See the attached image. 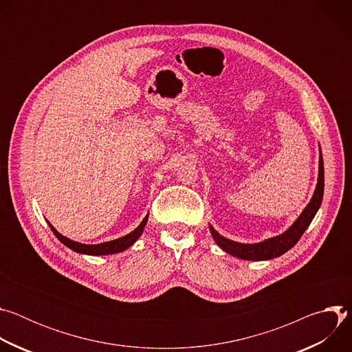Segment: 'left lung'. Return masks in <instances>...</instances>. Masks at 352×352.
Returning a JSON list of instances; mask_svg holds the SVG:
<instances>
[{
	"mask_svg": "<svg viewBox=\"0 0 352 352\" xmlns=\"http://www.w3.org/2000/svg\"><path fill=\"white\" fill-rule=\"evenodd\" d=\"M323 189H324V168H323V157L320 153L319 175H318V185H316L315 193L308 206L304 209V212L300 213V216L284 234L266 239L259 243H239V242H234L224 238L210 226L212 235L217 242V245L223 250H226L227 254L243 261H267V259L281 256L299 241V238L302 236L305 230L309 227L311 221L314 220L316 212L320 208L322 199H323Z\"/></svg>",
	"mask_w": 352,
	"mask_h": 352,
	"instance_id": "left-lung-1",
	"label": "left lung"
}]
</instances>
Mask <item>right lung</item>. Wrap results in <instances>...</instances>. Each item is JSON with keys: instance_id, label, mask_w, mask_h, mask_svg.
<instances>
[{"instance_id": "1", "label": "right lung", "mask_w": 352, "mask_h": 352, "mask_svg": "<svg viewBox=\"0 0 352 352\" xmlns=\"http://www.w3.org/2000/svg\"><path fill=\"white\" fill-rule=\"evenodd\" d=\"M147 217L148 214L143 219V221L132 231L129 232L128 235L125 236H121L118 239H114V241H109V242H103V243H97V245H86V243H79V242H75L64 235H61L52 224L48 223L50 228H52V231L54 232V235L65 245L68 246L69 249L75 250V252L78 254H85V255H93V256H100V255H111V254H118V252H122V250H125L126 248H129L131 245H133V242L142 235L143 232V228L147 223Z\"/></svg>"}]
</instances>
